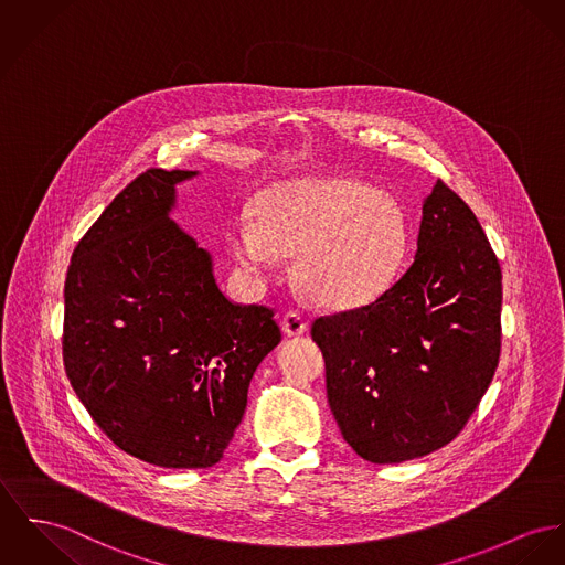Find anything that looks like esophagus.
Instances as JSON below:
<instances>
[{"label":"esophagus","instance_id":"obj_1","mask_svg":"<svg viewBox=\"0 0 565 565\" xmlns=\"http://www.w3.org/2000/svg\"><path fill=\"white\" fill-rule=\"evenodd\" d=\"M281 331L288 335V338H299L307 331V320H305L301 313L297 311H288L284 318H281Z\"/></svg>","mask_w":565,"mask_h":565}]
</instances>
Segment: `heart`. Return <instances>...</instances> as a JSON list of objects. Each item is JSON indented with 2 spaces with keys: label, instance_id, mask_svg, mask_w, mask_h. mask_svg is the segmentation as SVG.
<instances>
[{
  "label": "heart",
  "instance_id": "obj_1",
  "mask_svg": "<svg viewBox=\"0 0 565 565\" xmlns=\"http://www.w3.org/2000/svg\"><path fill=\"white\" fill-rule=\"evenodd\" d=\"M227 249L252 275H270L295 254L305 297L327 309L379 301L406 254L397 202L348 178H297L273 184L227 230Z\"/></svg>",
  "mask_w": 565,
  "mask_h": 565
}]
</instances>
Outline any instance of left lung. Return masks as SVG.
I'll return each mask as SVG.
<instances>
[{"mask_svg": "<svg viewBox=\"0 0 565 565\" xmlns=\"http://www.w3.org/2000/svg\"><path fill=\"white\" fill-rule=\"evenodd\" d=\"M501 297L478 217L436 180L406 273L379 301L311 327L329 406L361 458H422L465 428L499 363Z\"/></svg>", "mask_w": 565, "mask_h": 565, "instance_id": "8db88e82", "label": "left lung"}]
</instances>
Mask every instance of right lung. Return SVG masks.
Segmentation results:
<instances>
[{
  "mask_svg": "<svg viewBox=\"0 0 565 565\" xmlns=\"http://www.w3.org/2000/svg\"><path fill=\"white\" fill-rule=\"evenodd\" d=\"M200 172L148 170L96 218L64 284V367L96 426L163 469L217 465L262 359L273 311L218 290L211 252L172 213Z\"/></svg>",
  "mask_w": 565,
  "mask_h": 565,
  "instance_id": "right-lung-1",
  "label": "right lung"
}]
</instances>
